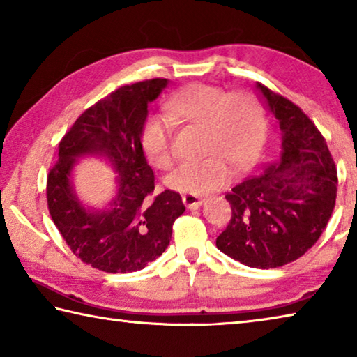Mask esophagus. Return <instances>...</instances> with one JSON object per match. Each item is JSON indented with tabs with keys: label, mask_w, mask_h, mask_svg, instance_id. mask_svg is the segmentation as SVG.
<instances>
[{
	"label": "esophagus",
	"mask_w": 357,
	"mask_h": 357,
	"mask_svg": "<svg viewBox=\"0 0 357 357\" xmlns=\"http://www.w3.org/2000/svg\"><path fill=\"white\" fill-rule=\"evenodd\" d=\"M183 202L189 209H198L203 204V198L185 193V195H183Z\"/></svg>",
	"instance_id": "34e87169"
}]
</instances>
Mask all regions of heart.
<instances>
[{"label":"heart","instance_id":"heart-1","mask_svg":"<svg viewBox=\"0 0 357 357\" xmlns=\"http://www.w3.org/2000/svg\"><path fill=\"white\" fill-rule=\"evenodd\" d=\"M168 112L206 129L209 157L181 164L167 176L172 190L203 195L225 185L231 172L225 160L236 168L249 167L257 159L266 135L263 107L252 94H229L213 84H190L168 100ZM172 121L154 114L144 121L142 144L148 160L157 168L173 162Z\"/></svg>","mask_w":357,"mask_h":357}]
</instances>
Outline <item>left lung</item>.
<instances>
[{
    "mask_svg": "<svg viewBox=\"0 0 357 357\" xmlns=\"http://www.w3.org/2000/svg\"><path fill=\"white\" fill-rule=\"evenodd\" d=\"M280 132V154L266 170L234 185L225 198L231 220L215 245L249 268H279L317 243L335 206L337 170L310 118L257 83Z\"/></svg>",
    "mask_w": 357,
    "mask_h": 357,
    "instance_id": "8db88e82",
    "label": "left lung"
}]
</instances>
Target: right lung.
<instances>
[{
  "label": "right lung",
  "mask_w": 357,
  "mask_h": 357,
  "mask_svg": "<svg viewBox=\"0 0 357 357\" xmlns=\"http://www.w3.org/2000/svg\"><path fill=\"white\" fill-rule=\"evenodd\" d=\"M168 80L154 78L113 91L89 107L59 142L56 165L47 178L48 211L70 250L105 273H135L170 244L173 223L184 213L181 195L154 192V172L143 153L148 104ZM83 156H99L117 173V192L104 208L76 195L73 170Z\"/></svg>",
  "instance_id": "add662e5"
}]
</instances>
